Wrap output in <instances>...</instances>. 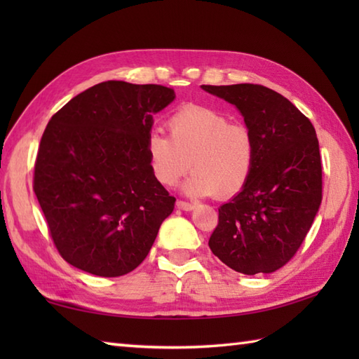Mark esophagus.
<instances>
[{"label":"esophagus","mask_w":359,"mask_h":359,"mask_svg":"<svg viewBox=\"0 0 359 359\" xmlns=\"http://www.w3.org/2000/svg\"><path fill=\"white\" fill-rule=\"evenodd\" d=\"M175 205H177L179 210H184V211H191L194 208L193 203L185 202V201H177V202H175Z\"/></svg>","instance_id":"obj_1"}]
</instances>
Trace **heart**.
Returning a JSON list of instances; mask_svg holds the SVG:
<instances>
[{"instance_id": "obj_1", "label": "heart", "mask_w": 359, "mask_h": 359, "mask_svg": "<svg viewBox=\"0 0 359 359\" xmlns=\"http://www.w3.org/2000/svg\"><path fill=\"white\" fill-rule=\"evenodd\" d=\"M166 126L170 137L151 133L147 139L149 170L160 185L172 187L189 168L187 194L230 199L245 188L256 162V142L245 125L208 106L188 104Z\"/></svg>"}]
</instances>
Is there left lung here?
<instances>
[{"mask_svg":"<svg viewBox=\"0 0 359 359\" xmlns=\"http://www.w3.org/2000/svg\"><path fill=\"white\" fill-rule=\"evenodd\" d=\"M241 111L256 142L248 184L219 208L212 255L243 274L273 273L306 239L323 201V166L311 121L276 90L202 85Z\"/></svg>","mask_w":359,"mask_h":359,"instance_id":"1","label":"left lung"}]
</instances>
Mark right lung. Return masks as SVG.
<instances>
[{"label": "right lung", "mask_w": 359, "mask_h": 359, "mask_svg": "<svg viewBox=\"0 0 359 359\" xmlns=\"http://www.w3.org/2000/svg\"><path fill=\"white\" fill-rule=\"evenodd\" d=\"M175 98L160 85L103 81L74 97L46 126L34 191L66 262L117 278L148 256L175 197L154 179L152 114Z\"/></svg>", "instance_id": "1"}]
</instances>
